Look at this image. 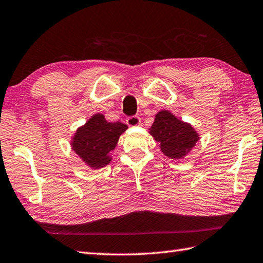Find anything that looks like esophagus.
Returning <instances> with one entry per match:
<instances>
[{"mask_svg": "<svg viewBox=\"0 0 263 263\" xmlns=\"http://www.w3.org/2000/svg\"><path fill=\"white\" fill-rule=\"evenodd\" d=\"M140 123H141V120H140V117H138V116H130L126 118V124L128 126H138V125H140Z\"/></svg>", "mask_w": 263, "mask_h": 263, "instance_id": "34e87169", "label": "esophagus"}]
</instances>
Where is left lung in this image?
Masks as SVG:
<instances>
[{
    "instance_id": "left-lung-1",
    "label": "left lung",
    "mask_w": 263,
    "mask_h": 263,
    "mask_svg": "<svg viewBox=\"0 0 263 263\" xmlns=\"http://www.w3.org/2000/svg\"><path fill=\"white\" fill-rule=\"evenodd\" d=\"M149 133L159 143L164 155L173 159L183 158L199 140L192 124L180 121L168 110L157 112Z\"/></svg>"
}]
</instances>
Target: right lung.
<instances>
[{"instance_id":"obj_1","label":"right lung","mask_w":263,"mask_h":263,"mask_svg":"<svg viewBox=\"0 0 263 263\" xmlns=\"http://www.w3.org/2000/svg\"><path fill=\"white\" fill-rule=\"evenodd\" d=\"M127 125L121 122H108L98 112L84 125L77 128L71 139V149L91 168H101L111 161L110 152L115 149L118 139Z\"/></svg>"}]
</instances>
